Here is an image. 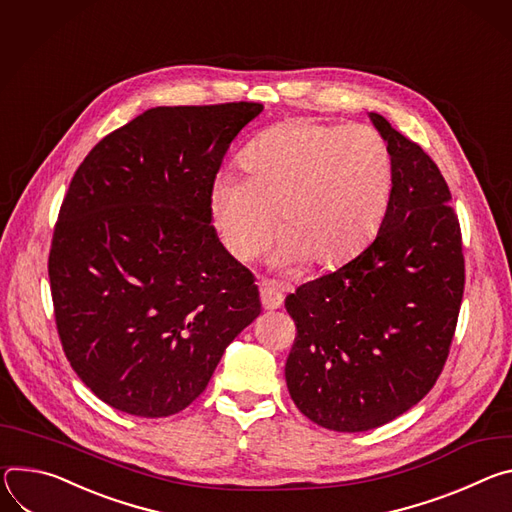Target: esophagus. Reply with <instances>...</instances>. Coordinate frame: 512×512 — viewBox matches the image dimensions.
I'll use <instances>...</instances> for the list:
<instances>
[{"label": "esophagus", "mask_w": 512, "mask_h": 512, "mask_svg": "<svg viewBox=\"0 0 512 512\" xmlns=\"http://www.w3.org/2000/svg\"><path fill=\"white\" fill-rule=\"evenodd\" d=\"M260 301H262V307L264 309H278L282 305V301H285V297H282V293L278 291V287H274L272 282L268 280H262L260 282Z\"/></svg>", "instance_id": "1"}]
</instances>
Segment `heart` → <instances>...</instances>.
Wrapping results in <instances>:
<instances>
[{"instance_id": "1", "label": "heart", "mask_w": 512, "mask_h": 512, "mask_svg": "<svg viewBox=\"0 0 512 512\" xmlns=\"http://www.w3.org/2000/svg\"><path fill=\"white\" fill-rule=\"evenodd\" d=\"M240 164L244 177L219 175L209 195L215 232L238 260L266 248L278 209L280 260L342 264L378 234L394 187L390 148L370 126L280 122L244 148Z\"/></svg>"}]
</instances>
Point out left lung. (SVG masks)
Returning <instances> with one entry per match:
<instances>
[{
  "instance_id": "left-lung-1",
  "label": "left lung",
  "mask_w": 512,
  "mask_h": 512,
  "mask_svg": "<svg viewBox=\"0 0 512 512\" xmlns=\"http://www.w3.org/2000/svg\"><path fill=\"white\" fill-rule=\"evenodd\" d=\"M370 118L394 160L378 236L285 301L297 325L285 366L291 399L313 423L344 433L396 419L433 388L466 285L462 230L441 170L380 113Z\"/></svg>"
}]
</instances>
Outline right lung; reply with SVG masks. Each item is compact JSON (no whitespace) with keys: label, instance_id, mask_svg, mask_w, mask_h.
<instances>
[{"label":"right lung","instance_id":"obj_1","mask_svg":"<svg viewBox=\"0 0 512 512\" xmlns=\"http://www.w3.org/2000/svg\"><path fill=\"white\" fill-rule=\"evenodd\" d=\"M262 103L152 107L79 164L48 278L71 368L109 407L158 419L205 390L260 315L254 274L211 225L223 156Z\"/></svg>","mask_w":512,"mask_h":512}]
</instances>
